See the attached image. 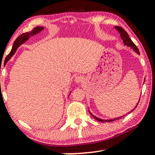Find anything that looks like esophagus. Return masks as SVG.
Instances as JSON below:
<instances>
[{
  "label": "esophagus",
  "mask_w": 155,
  "mask_h": 155,
  "mask_svg": "<svg viewBox=\"0 0 155 155\" xmlns=\"http://www.w3.org/2000/svg\"><path fill=\"white\" fill-rule=\"evenodd\" d=\"M83 81H84V78H83V76H77L74 78V81H75L76 84L81 83Z\"/></svg>",
  "instance_id": "obj_1"
}]
</instances>
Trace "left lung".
I'll list each match as a JSON object with an SVG mask.
<instances>
[{"instance_id": "left-lung-1", "label": "left lung", "mask_w": 155, "mask_h": 155, "mask_svg": "<svg viewBox=\"0 0 155 155\" xmlns=\"http://www.w3.org/2000/svg\"><path fill=\"white\" fill-rule=\"evenodd\" d=\"M114 28L117 30V31H118V33L120 34V37H121V38H122V40L123 41L124 45V46H127V47H130V49H132L133 50L135 51V52L137 53V54H140L139 50H138V48H137L136 46L135 45V44L133 43V42L132 41V40H131V39L130 38L129 35L127 34V32L124 31L123 28H121V27L115 26ZM144 82H145V79H144V81H143V83H144ZM139 101H140V98H139ZM139 101H138V102H139ZM138 103L136 104V107H135V108H136V106H138ZM135 108H133L132 111H130L129 112V113H127V114H130V112H132V111H133V110L135 109ZM88 111H89V113H90V114H91V116H92V117H93V118L95 119V120L99 121V122H112V121H114V120H119V119L122 118V117L124 116V115H123V116L119 117H117V118L108 119V120H104V119L99 118V117H96V116H95V115H94V114H92L91 113V111H90L89 109H88Z\"/></svg>"}]
</instances>
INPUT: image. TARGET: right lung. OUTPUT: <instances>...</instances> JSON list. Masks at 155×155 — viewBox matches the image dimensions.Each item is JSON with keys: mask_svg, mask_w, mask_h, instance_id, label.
Here are the masks:
<instances>
[{"mask_svg": "<svg viewBox=\"0 0 155 155\" xmlns=\"http://www.w3.org/2000/svg\"><path fill=\"white\" fill-rule=\"evenodd\" d=\"M44 29V27H41V26H38L36 27V28H35L33 30V31H31V32H28V33H25L22 34L21 35H19V36L17 38L16 40L15 41V42H14V44H13V47H12V50H11L10 53L7 55L6 60H5V61L8 62V60H9L11 58L13 57V55L15 54L16 51L17 50V49L20 47L22 44H23L25 43V42H26L31 37H33V35H37L38 33H40V32H41ZM71 95V92H69V95H68V97L69 95Z\"/></svg>", "mask_w": 155, "mask_h": 155, "instance_id": "right-lung-1", "label": "right lung"}]
</instances>
